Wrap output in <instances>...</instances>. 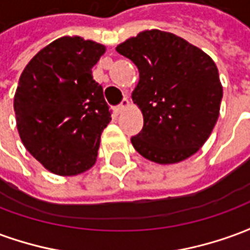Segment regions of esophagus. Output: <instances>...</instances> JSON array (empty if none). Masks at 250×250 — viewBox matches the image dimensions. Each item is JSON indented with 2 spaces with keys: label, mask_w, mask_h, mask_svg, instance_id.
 <instances>
[{
  "label": "esophagus",
  "mask_w": 250,
  "mask_h": 250,
  "mask_svg": "<svg viewBox=\"0 0 250 250\" xmlns=\"http://www.w3.org/2000/svg\"><path fill=\"white\" fill-rule=\"evenodd\" d=\"M128 105H130V100H128V99H123L122 103H120L118 107H115V112H116V114H122Z\"/></svg>",
  "instance_id": "1"
}]
</instances>
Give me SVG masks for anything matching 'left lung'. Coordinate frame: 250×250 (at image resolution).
Masks as SVG:
<instances>
[{"instance_id": "left-lung-1", "label": "left lung", "mask_w": 250, "mask_h": 250, "mask_svg": "<svg viewBox=\"0 0 250 250\" xmlns=\"http://www.w3.org/2000/svg\"><path fill=\"white\" fill-rule=\"evenodd\" d=\"M138 66L132 92L143 128L131 138L136 151L159 165L198 151L220 115L222 85L211 57L178 36L152 29L116 46Z\"/></svg>"}]
</instances>
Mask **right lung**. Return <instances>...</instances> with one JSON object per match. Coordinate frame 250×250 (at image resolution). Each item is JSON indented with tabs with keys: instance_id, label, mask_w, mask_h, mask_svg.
<instances>
[{
	"instance_id": "1",
	"label": "right lung",
	"mask_w": 250,
	"mask_h": 250,
	"mask_svg": "<svg viewBox=\"0 0 250 250\" xmlns=\"http://www.w3.org/2000/svg\"><path fill=\"white\" fill-rule=\"evenodd\" d=\"M105 46L79 36L57 39L21 73L14 112L25 148L51 173L69 177L96 162L100 135L111 122L92 66Z\"/></svg>"
}]
</instances>
